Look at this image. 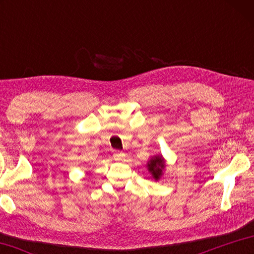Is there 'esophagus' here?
<instances>
[{
  "instance_id": "esophagus-1",
  "label": "esophagus",
  "mask_w": 254,
  "mask_h": 254,
  "mask_svg": "<svg viewBox=\"0 0 254 254\" xmlns=\"http://www.w3.org/2000/svg\"><path fill=\"white\" fill-rule=\"evenodd\" d=\"M114 157L117 158V160H123V159L126 158V153L122 152V151H119V150H115Z\"/></svg>"
}]
</instances>
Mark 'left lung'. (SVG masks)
I'll use <instances>...</instances> for the list:
<instances>
[{"mask_svg": "<svg viewBox=\"0 0 254 254\" xmlns=\"http://www.w3.org/2000/svg\"><path fill=\"white\" fill-rule=\"evenodd\" d=\"M148 167L149 170L151 171L153 177L156 179H159V177L161 176L163 167H165V162H163L161 157H157L152 159V160H150V162L148 163Z\"/></svg>", "mask_w": 254, "mask_h": 254, "instance_id": "1", "label": "left lung"}]
</instances>
